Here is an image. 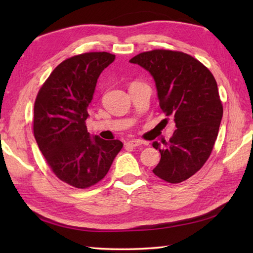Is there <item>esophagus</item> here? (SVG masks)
I'll return each mask as SVG.
<instances>
[{"label":"esophagus","instance_id":"esophagus-1","mask_svg":"<svg viewBox=\"0 0 253 253\" xmlns=\"http://www.w3.org/2000/svg\"><path fill=\"white\" fill-rule=\"evenodd\" d=\"M127 144L130 147H139L141 146V144H143V142L141 140H139V139H132V140L128 141Z\"/></svg>","mask_w":253,"mask_h":253}]
</instances>
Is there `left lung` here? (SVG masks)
Returning <instances> with one entry per match:
<instances>
[{"label": "left lung", "instance_id": "obj_1", "mask_svg": "<svg viewBox=\"0 0 253 253\" xmlns=\"http://www.w3.org/2000/svg\"><path fill=\"white\" fill-rule=\"evenodd\" d=\"M155 82L160 107L173 116L177 129L161 144V160L153 173L170 184L195 175L207 162L217 138L223 117L217 84L212 73L196 58L182 52L153 50L132 57Z\"/></svg>", "mask_w": 253, "mask_h": 253}]
</instances>
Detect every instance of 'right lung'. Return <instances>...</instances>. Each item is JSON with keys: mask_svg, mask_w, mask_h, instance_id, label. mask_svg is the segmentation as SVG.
I'll list each match as a JSON object with an SVG mask.
<instances>
[{"mask_svg": "<svg viewBox=\"0 0 253 253\" xmlns=\"http://www.w3.org/2000/svg\"><path fill=\"white\" fill-rule=\"evenodd\" d=\"M114 60L107 52L67 58L51 73L35 102L38 147L57 178L80 189L103 179L123 148L120 140L91 136L85 126L98 78Z\"/></svg>", "mask_w": 253, "mask_h": 253, "instance_id": "add662e5", "label": "right lung"}]
</instances>
